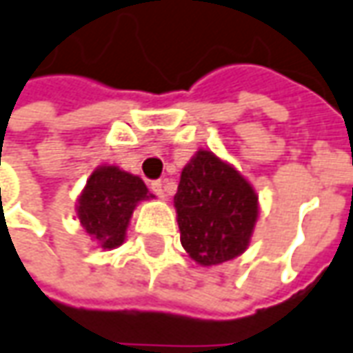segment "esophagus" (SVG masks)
<instances>
[{
    "label": "esophagus",
    "instance_id": "34e87169",
    "mask_svg": "<svg viewBox=\"0 0 353 353\" xmlns=\"http://www.w3.org/2000/svg\"><path fill=\"white\" fill-rule=\"evenodd\" d=\"M150 187H152V191H154L160 199H166L168 196V187L164 181H152V185Z\"/></svg>",
    "mask_w": 353,
    "mask_h": 353
}]
</instances>
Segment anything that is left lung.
<instances>
[{
  "instance_id": "obj_1",
  "label": "left lung",
  "mask_w": 353,
  "mask_h": 353,
  "mask_svg": "<svg viewBox=\"0 0 353 353\" xmlns=\"http://www.w3.org/2000/svg\"><path fill=\"white\" fill-rule=\"evenodd\" d=\"M174 207L183 249L195 263L212 267L249 247L259 195L232 164L201 148L181 172Z\"/></svg>"
}]
</instances>
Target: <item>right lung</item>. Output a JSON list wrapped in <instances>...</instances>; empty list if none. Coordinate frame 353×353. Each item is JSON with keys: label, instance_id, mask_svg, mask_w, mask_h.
I'll return each mask as SVG.
<instances>
[{"label": "right lung", "instance_id": "obj_1", "mask_svg": "<svg viewBox=\"0 0 353 353\" xmlns=\"http://www.w3.org/2000/svg\"><path fill=\"white\" fill-rule=\"evenodd\" d=\"M152 196L141 177L104 164L86 179L77 201V218L98 247L110 251L125 241L137 205Z\"/></svg>", "mask_w": 353, "mask_h": 353}]
</instances>
